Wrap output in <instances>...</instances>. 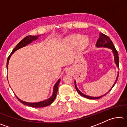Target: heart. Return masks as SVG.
<instances>
[{
	"label": "heart",
	"instance_id": "b5f03b06",
	"mask_svg": "<svg viewBox=\"0 0 127 127\" xmlns=\"http://www.w3.org/2000/svg\"><path fill=\"white\" fill-rule=\"evenodd\" d=\"M66 44L70 45H76L77 49L79 50L82 51L85 50L89 45L90 41L86 36H81L79 35H72L65 38Z\"/></svg>",
	"mask_w": 127,
	"mask_h": 127
}]
</instances>
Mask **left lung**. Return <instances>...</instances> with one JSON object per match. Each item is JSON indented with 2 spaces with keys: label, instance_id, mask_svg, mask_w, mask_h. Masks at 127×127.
<instances>
[{
  "label": "left lung",
  "instance_id": "1",
  "mask_svg": "<svg viewBox=\"0 0 127 127\" xmlns=\"http://www.w3.org/2000/svg\"><path fill=\"white\" fill-rule=\"evenodd\" d=\"M96 46L97 47V48H109V49H111V50H112V53L114 54V59L115 63L116 64V65H117V66L118 67V68L119 69V57H118V51H117V50H116V49L115 48L113 42L111 41L110 38H109L108 36L105 35L104 33L100 32L99 37H98L97 41V42H96ZM118 76H119V72H118V75L117 76V78H116L115 82H114V85H113V86L111 87V89L109 90V91L107 92V93H106L104 95H102V96H98V97H93V96H90L86 95H85L84 94H83L82 92H81L80 91H79L78 88H77L76 81H74L75 87H76V89L77 90V92H78V93L82 96H83V97H85L87 98H89V99H98V98L102 97L103 96L106 95L108 93L109 91H111V90L113 89V87L114 86V85H115L116 82H117Z\"/></svg>",
  "mask_w": 127,
  "mask_h": 127
}]
</instances>
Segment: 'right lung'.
<instances>
[{"label": "right lung", "mask_w": 127, "mask_h": 127, "mask_svg": "<svg viewBox=\"0 0 127 127\" xmlns=\"http://www.w3.org/2000/svg\"><path fill=\"white\" fill-rule=\"evenodd\" d=\"M41 35H37V36H31V35L27 36H26V37L23 38V40H21V41L17 45V46L14 48L13 50V51H12V53H10V54L9 55V56L8 58L7 62V70L8 68V63H9L10 58L11 57V56L13 54L15 51H17V50H18V49H20L21 48H23V47L27 46V45H29V44H30V43H31L33 41L37 40L38 37H39ZM60 81H61V79H59L58 81L56 82L54 86L53 92L52 95H51L49 98H48V99L45 100L44 101H40V102H26V101H24L21 100L18 97H17L16 95V96L17 97V98H18V100L20 101L21 103H22L23 104H24L25 105H27V106L33 107H45L47 106H49V105H50L51 104H52L53 102L55 99L56 96H57L58 90V86H59V84L60 83Z\"/></svg>", "instance_id": "1"}]
</instances>
